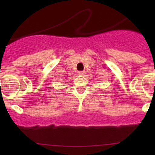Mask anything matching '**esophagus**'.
<instances>
[{"mask_svg": "<svg viewBox=\"0 0 155 155\" xmlns=\"http://www.w3.org/2000/svg\"><path fill=\"white\" fill-rule=\"evenodd\" d=\"M78 73H79V75H85V71H79L78 72Z\"/></svg>", "mask_w": 155, "mask_h": 155, "instance_id": "1", "label": "esophagus"}]
</instances>
